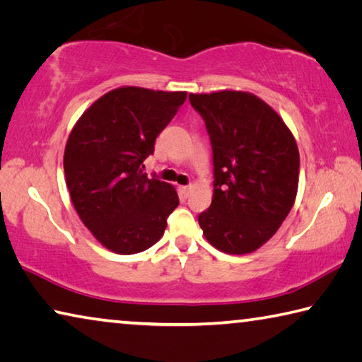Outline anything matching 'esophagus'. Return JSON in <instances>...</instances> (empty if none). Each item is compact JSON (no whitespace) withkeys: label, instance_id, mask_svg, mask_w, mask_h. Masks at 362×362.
I'll return each instance as SVG.
<instances>
[{"label":"esophagus","instance_id":"obj_1","mask_svg":"<svg viewBox=\"0 0 362 362\" xmlns=\"http://www.w3.org/2000/svg\"><path fill=\"white\" fill-rule=\"evenodd\" d=\"M180 191H181L182 195H185V197H187V195L191 194V191H192V186H181Z\"/></svg>","mask_w":362,"mask_h":362}]
</instances>
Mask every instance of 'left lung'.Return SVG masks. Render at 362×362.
<instances>
[{
  "label": "left lung",
  "mask_w": 362,
  "mask_h": 362,
  "mask_svg": "<svg viewBox=\"0 0 362 362\" xmlns=\"http://www.w3.org/2000/svg\"><path fill=\"white\" fill-rule=\"evenodd\" d=\"M189 100L205 120L215 167L200 228L220 252L252 253L277 233L295 204L297 142L279 114L252 93H191Z\"/></svg>",
  "instance_id": "obj_1"
}]
</instances>
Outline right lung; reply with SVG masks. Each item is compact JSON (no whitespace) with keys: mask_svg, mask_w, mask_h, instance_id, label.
<instances>
[{"mask_svg":"<svg viewBox=\"0 0 362 362\" xmlns=\"http://www.w3.org/2000/svg\"><path fill=\"white\" fill-rule=\"evenodd\" d=\"M186 91L122 86L93 103L64 152L65 182L83 224L110 252L133 255L160 240L177 205L176 189L142 173L160 132Z\"/></svg>","mask_w":362,"mask_h":362,"instance_id":"right-lung-1","label":"right lung"}]
</instances>
